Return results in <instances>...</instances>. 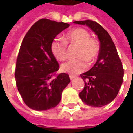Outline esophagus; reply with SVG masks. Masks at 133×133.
<instances>
[{
  "instance_id": "1",
  "label": "esophagus",
  "mask_w": 133,
  "mask_h": 133,
  "mask_svg": "<svg viewBox=\"0 0 133 133\" xmlns=\"http://www.w3.org/2000/svg\"><path fill=\"white\" fill-rule=\"evenodd\" d=\"M69 77H70V80H72V79H74V78H75V75H70Z\"/></svg>"
}]
</instances>
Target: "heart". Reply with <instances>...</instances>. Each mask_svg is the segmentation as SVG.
Segmentation results:
<instances>
[{"label":"heart","instance_id":"obj_1","mask_svg":"<svg viewBox=\"0 0 133 133\" xmlns=\"http://www.w3.org/2000/svg\"><path fill=\"white\" fill-rule=\"evenodd\" d=\"M67 44L76 45L75 57L61 65L62 71L72 75H77L85 70L88 61L92 63L100 53V44L95 38H90V34L85 29L76 28L70 30L64 35L63 39L55 38L51 43V51L58 61H64L68 55Z\"/></svg>","mask_w":133,"mask_h":133}]
</instances>
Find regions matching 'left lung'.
<instances>
[{"instance_id": "1", "label": "left lung", "mask_w": 133, "mask_h": 133, "mask_svg": "<svg viewBox=\"0 0 133 133\" xmlns=\"http://www.w3.org/2000/svg\"><path fill=\"white\" fill-rule=\"evenodd\" d=\"M74 23L90 28L100 43L97 62L89 71L81 74L85 87L80 98L89 106L106 105L116 98L123 83L124 70L117 49L109 33L97 22L86 20Z\"/></svg>"}]
</instances>
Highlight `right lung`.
I'll return each instance as SVG.
<instances>
[{
  "label": "right lung",
  "mask_w": 133,
  "mask_h": 133,
  "mask_svg": "<svg viewBox=\"0 0 133 133\" xmlns=\"http://www.w3.org/2000/svg\"><path fill=\"white\" fill-rule=\"evenodd\" d=\"M69 24L41 19L28 31L16 61V86L25 105L35 110L58 105L63 90L70 82L67 73L56 74L59 64L51 51L55 36Z\"/></svg>",
  "instance_id": "add662e5"
}]
</instances>
